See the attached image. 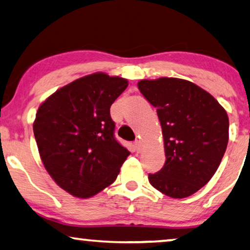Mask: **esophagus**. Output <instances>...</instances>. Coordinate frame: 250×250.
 <instances>
[{"label":"esophagus","instance_id":"obj_1","mask_svg":"<svg viewBox=\"0 0 250 250\" xmlns=\"http://www.w3.org/2000/svg\"><path fill=\"white\" fill-rule=\"evenodd\" d=\"M135 149L137 150V152H140L141 149H143V146H141V141L140 140H136L135 141Z\"/></svg>","mask_w":250,"mask_h":250}]
</instances>
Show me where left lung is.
Segmentation results:
<instances>
[{
    "label": "left lung",
    "mask_w": 250,
    "mask_h": 250,
    "mask_svg": "<svg viewBox=\"0 0 250 250\" xmlns=\"http://www.w3.org/2000/svg\"><path fill=\"white\" fill-rule=\"evenodd\" d=\"M138 88L157 109L165 147L164 167L149 174V182L174 199L194 194L217 172L226 152V110L210 93L181 78L143 80Z\"/></svg>",
    "instance_id": "obj_1"
}]
</instances>
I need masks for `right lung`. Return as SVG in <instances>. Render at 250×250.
Segmentation results:
<instances>
[{"instance_id":"right-lung-1","label":"right lung","mask_w":250,"mask_h":250,"mask_svg":"<svg viewBox=\"0 0 250 250\" xmlns=\"http://www.w3.org/2000/svg\"><path fill=\"white\" fill-rule=\"evenodd\" d=\"M128 86L94 73L59 88L39 106L33 133L44 168L62 189L86 199L117 178L130 155L114 138L110 107Z\"/></svg>"}]
</instances>
